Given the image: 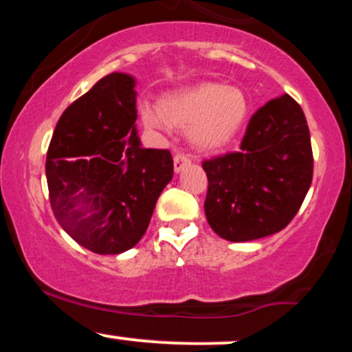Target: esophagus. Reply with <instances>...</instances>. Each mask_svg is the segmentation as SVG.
Here are the masks:
<instances>
[{"mask_svg":"<svg viewBox=\"0 0 352 352\" xmlns=\"http://www.w3.org/2000/svg\"><path fill=\"white\" fill-rule=\"evenodd\" d=\"M187 165H190L188 157L185 153H175V157H173V168H175V172H182Z\"/></svg>","mask_w":352,"mask_h":352,"instance_id":"1","label":"esophagus"}]
</instances>
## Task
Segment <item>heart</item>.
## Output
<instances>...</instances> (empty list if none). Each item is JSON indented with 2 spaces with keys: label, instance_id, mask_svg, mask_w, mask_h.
Here are the masks:
<instances>
[{
  "label": "heart",
  "instance_id": "1",
  "mask_svg": "<svg viewBox=\"0 0 352 352\" xmlns=\"http://www.w3.org/2000/svg\"><path fill=\"white\" fill-rule=\"evenodd\" d=\"M248 111L243 91L217 82H201L167 96L160 107L147 102L139 107L144 127L157 132H170L172 125L188 129L190 142L201 152L225 147L243 127Z\"/></svg>",
  "mask_w": 352,
  "mask_h": 352
}]
</instances>
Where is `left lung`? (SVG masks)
<instances>
[{
  "label": "left lung",
  "mask_w": 352,
  "mask_h": 352,
  "mask_svg": "<svg viewBox=\"0 0 352 352\" xmlns=\"http://www.w3.org/2000/svg\"><path fill=\"white\" fill-rule=\"evenodd\" d=\"M208 179L205 215L218 236L252 241L281 232L313 180L309 129L288 94L250 119L240 151L201 164Z\"/></svg>",
  "instance_id": "left-lung-1"
}]
</instances>
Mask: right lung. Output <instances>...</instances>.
<instances>
[{
    "label": "right lung",
    "mask_w": 352,
    "mask_h": 352,
    "mask_svg": "<svg viewBox=\"0 0 352 352\" xmlns=\"http://www.w3.org/2000/svg\"><path fill=\"white\" fill-rule=\"evenodd\" d=\"M135 79L112 72L71 104L52 134L46 179L56 220L99 254L131 250L147 230L173 160L137 135Z\"/></svg>",
    "instance_id": "1"
}]
</instances>
